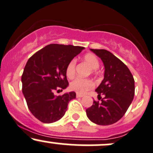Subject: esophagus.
<instances>
[{
  "label": "esophagus",
  "mask_w": 153,
  "mask_h": 153,
  "mask_svg": "<svg viewBox=\"0 0 153 153\" xmlns=\"http://www.w3.org/2000/svg\"><path fill=\"white\" fill-rule=\"evenodd\" d=\"M76 97H77V98H82L83 95H80V94H78V93H77L76 94Z\"/></svg>",
  "instance_id": "esophagus-1"
}]
</instances>
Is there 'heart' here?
Masks as SVG:
<instances>
[{
    "label": "heart",
    "mask_w": 153,
    "mask_h": 153,
    "mask_svg": "<svg viewBox=\"0 0 153 153\" xmlns=\"http://www.w3.org/2000/svg\"><path fill=\"white\" fill-rule=\"evenodd\" d=\"M84 61L92 69V72L95 73L96 69L99 67V61L98 58L94 54L88 53L86 54L84 57ZM75 65L76 61L75 59L69 61L66 68V75L69 79H72L75 75ZM70 89L79 94H84L89 89L94 87V83L92 80L88 78H77L71 82Z\"/></svg>",
    "instance_id": "b5f03b06"
}]
</instances>
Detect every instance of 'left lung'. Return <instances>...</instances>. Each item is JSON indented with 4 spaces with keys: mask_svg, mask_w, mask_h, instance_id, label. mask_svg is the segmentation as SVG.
<instances>
[{
    "mask_svg": "<svg viewBox=\"0 0 153 153\" xmlns=\"http://www.w3.org/2000/svg\"><path fill=\"white\" fill-rule=\"evenodd\" d=\"M104 63V78L98 87V100L86 109L92 122L110 125L119 121L126 113L135 95V81L128 67L117 57L106 49H90Z\"/></svg>",
    "mask_w": 153,
    "mask_h": 153,
    "instance_id": "8db88e82",
    "label": "left lung"
}]
</instances>
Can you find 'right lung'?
<instances>
[{
	"mask_svg": "<svg viewBox=\"0 0 153 153\" xmlns=\"http://www.w3.org/2000/svg\"><path fill=\"white\" fill-rule=\"evenodd\" d=\"M84 48L64 44H49L28 60L21 76L22 92L29 109L40 121L46 124L61 119L75 92L55 95L69 85L66 68L69 61Z\"/></svg>",
	"mask_w": 153,
	"mask_h": 153,
	"instance_id": "obj_1",
	"label": "right lung"
}]
</instances>
